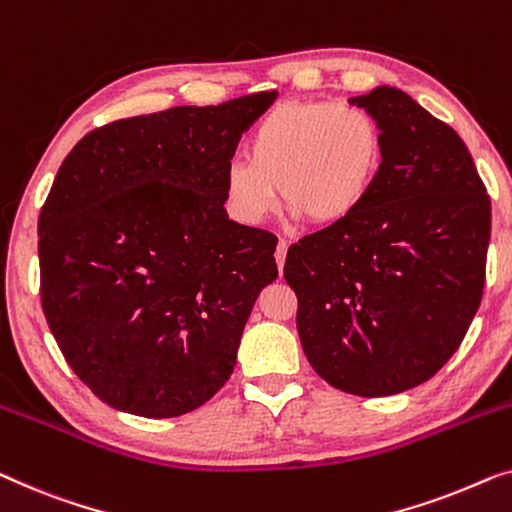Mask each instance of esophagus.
<instances>
[{
    "instance_id": "34e87169",
    "label": "esophagus",
    "mask_w": 512,
    "mask_h": 512,
    "mask_svg": "<svg viewBox=\"0 0 512 512\" xmlns=\"http://www.w3.org/2000/svg\"><path fill=\"white\" fill-rule=\"evenodd\" d=\"M286 254H288V242H286V240H279V244H277V251H274V261H277V268H279V272L284 270Z\"/></svg>"
}]
</instances>
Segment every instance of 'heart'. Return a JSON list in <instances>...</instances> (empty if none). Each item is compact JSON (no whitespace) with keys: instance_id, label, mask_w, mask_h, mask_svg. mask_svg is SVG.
Masks as SVG:
<instances>
[{"instance_id":"1","label":"heart","mask_w":512,"mask_h":512,"mask_svg":"<svg viewBox=\"0 0 512 512\" xmlns=\"http://www.w3.org/2000/svg\"><path fill=\"white\" fill-rule=\"evenodd\" d=\"M224 173L228 210L247 226H261L279 207V191L293 217L339 224L372 194L383 161L376 117L355 103L288 101L272 108Z\"/></svg>"}]
</instances>
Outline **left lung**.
I'll use <instances>...</instances> for the list:
<instances>
[{"label":"left lung","mask_w":512,"mask_h":512,"mask_svg":"<svg viewBox=\"0 0 512 512\" xmlns=\"http://www.w3.org/2000/svg\"><path fill=\"white\" fill-rule=\"evenodd\" d=\"M383 133L372 194L286 254L298 335L332 388L388 397L439 372L476 316L490 196L464 140L416 99L381 85L348 99Z\"/></svg>","instance_id":"obj_1"}]
</instances>
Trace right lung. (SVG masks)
Returning <instances> with one entry per match:
<instances>
[{
    "mask_svg": "<svg viewBox=\"0 0 512 512\" xmlns=\"http://www.w3.org/2000/svg\"><path fill=\"white\" fill-rule=\"evenodd\" d=\"M277 92L94 129L39 217L41 305L101 402L143 418L203 406L233 374L277 238L228 219L224 173Z\"/></svg>",
    "mask_w": 512,
    "mask_h": 512,
    "instance_id": "right-lung-1",
    "label": "right lung"
}]
</instances>
